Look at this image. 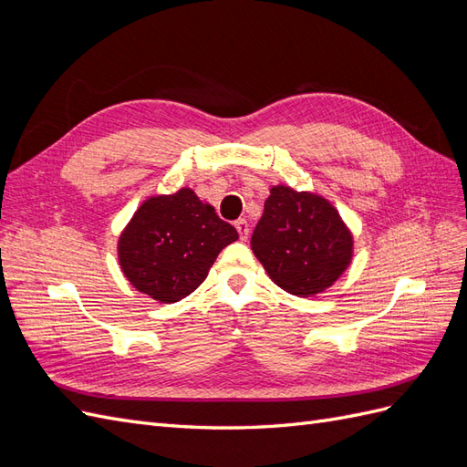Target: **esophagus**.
<instances>
[{
	"instance_id": "34e87169",
	"label": "esophagus",
	"mask_w": 467,
	"mask_h": 467,
	"mask_svg": "<svg viewBox=\"0 0 467 467\" xmlns=\"http://www.w3.org/2000/svg\"><path fill=\"white\" fill-rule=\"evenodd\" d=\"M235 230L239 232V237H242L244 239V242H245V239L249 237V223H247V220H237L235 222Z\"/></svg>"
}]
</instances>
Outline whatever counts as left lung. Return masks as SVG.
Masks as SVG:
<instances>
[{"label":"left lung","instance_id":"obj_1","mask_svg":"<svg viewBox=\"0 0 467 467\" xmlns=\"http://www.w3.org/2000/svg\"><path fill=\"white\" fill-rule=\"evenodd\" d=\"M251 249L275 285L307 298L345 273L352 259V235L331 202L278 185L265 201Z\"/></svg>","mask_w":467,"mask_h":467}]
</instances>
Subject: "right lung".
I'll use <instances>...</instances> for the list:
<instances>
[{"label":"right lung","mask_w":467,"mask_h":467,"mask_svg":"<svg viewBox=\"0 0 467 467\" xmlns=\"http://www.w3.org/2000/svg\"><path fill=\"white\" fill-rule=\"evenodd\" d=\"M237 239L191 189L151 196L136 210L119 239V261L130 285L171 304L202 285L218 253Z\"/></svg>","instance_id":"right-lung-1"}]
</instances>
